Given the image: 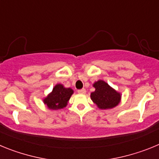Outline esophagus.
<instances>
[{"label": "esophagus", "instance_id": "34e87169", "mask_svg": "<svg viewBox=\"0 0 159 159\" xmlns=\"http://www.w3.org/2000/svg\"><path fill=\"white\" fill-rule=\"evenodd\" d=\"M77 92H78L79 94H83L84 95V94L86 93V90L84 89V88H82V89H79Z\"/></svg>", "mask_w": 159, "mask_h": 159}]
</instances>
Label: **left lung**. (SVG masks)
Returning <instances> with one entry per match:
<instances>
[{
  "label": "left lung",
  "mask_w": 159,
  "mask_h": 159,
  "mask_svg": "<svg viewBox=\"0 0 159 159\" xmlns=\"http://www.w3.org/2000/svg\"><path fill=\"white\" fill-rule=\"evenodd\" d=\"M95 91L91 94V99L100 109H110L119 104L121 95L104 81L99 80L93 85Z\"/></svg>",
  "instance_id": "obj_1"
}]
</instances>
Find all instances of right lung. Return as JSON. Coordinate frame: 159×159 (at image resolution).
<instances>
[{"label": "right lung", "instance_id": "1", "mask_svg": "<svg viewBox=\"0 0 159 159\" xmlns=\"http://www.w3.org/2000/svg\"><path fill=\"white\" fill-rule=\"evenodd\" d=\"M72 94V89L64 88L62 84H57L53 88L52 93L43 99V102L49 109L58 110L67 106V102Z\"/></svg>", "mask_w": 159, "mask_h": 159}]
</instances>
